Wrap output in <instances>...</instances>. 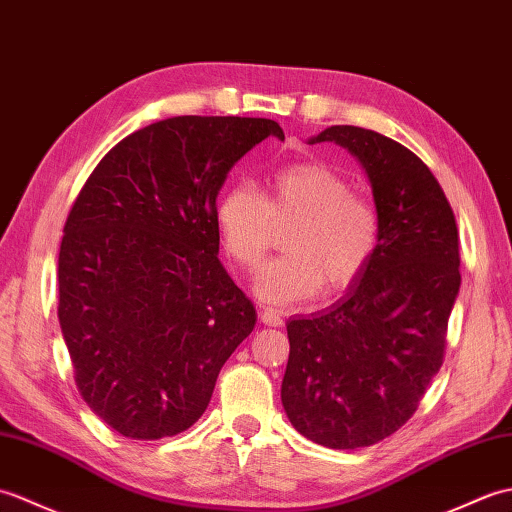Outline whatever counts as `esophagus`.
<instances>
[{"label":"esophagus","mask_w":512,"mask_h":512,"mask_svg":"<svg viewBox=\"0 0 512 512\" xmlns=\"http://www.w3.org/2000/svg\"><path fill=\"white\" fill-rule=\"evenodd\" d=\"M260 322L265 326H282V313L276 309H263L260 311Z\"/></svg>","instance_id":"1"}]
</instances>
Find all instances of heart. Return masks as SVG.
I'll use <instances>...</instances> for the list:
<instances>
[{"label": "heart", "instance_id": "1", "mask_svg": "<svg viewBox=\"0 0 512 512\" xmlns=\"http://www.w3.org/2000/svg\"><path fill=\"white\" fill-rule=\"evenodd\" d=\"M285 238L289 254L258 271L254 291L269 304L309 300L322 289L339 293L368 267L379 241V214L352 192L348 179L320 162L278 170L267 195L241 184L219 201L217 223L225 249L243 269L265 258L271 225L291 221Z\"/></svg>", "mask_w": 512, "mask_h": 512}]
</instances>
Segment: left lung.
<instances>
[{"instance_id":"left-lung-1","label":"left lung","mask_w":512,"mask_h":512,"mask_svg":"<svg viewBox=\"0 0 512 512\" xmlns=\"http://www.w3.org/2000/svg\"><path fill=\"white\" fill-rule=\"evenodd\" d=\"M317 142L344 146L366 170L379 241L333 306L287 322L280 396L304 438L357 449L403 427L442 366L460 291L458 227L438 179L403 144L350 124Z\"/></svg>"}]
</instances>
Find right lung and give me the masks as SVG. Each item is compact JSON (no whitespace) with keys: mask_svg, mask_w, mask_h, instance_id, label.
I'll return each mask as SVG.
<instances>
[{"mask_svg":"<svg viewBox=\"0 0 512 512\" xmlns=\"http://www.w3.org/2000/svg\"><path fill=\"white\" fill-rule=\"evenodd\" d=\"M267 118L177 116L89 175L59 252V322L85 403L133 440L195 425L256 309L219 260L217 197Z\"/></svg>","mask_w":512,"mask_h":512,"instance_id":"1","label":"right lung"}]
</instances>
